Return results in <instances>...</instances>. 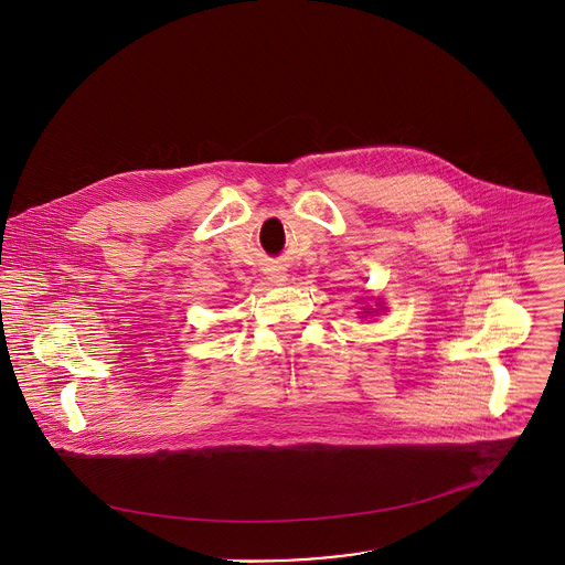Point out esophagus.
Masks as SVG:
<instances>
[{
    "label": "esophagus",
    "instance_id": "esophagus-1",
    "mask_svg": "<svg viewBox=\"0 0 565 565\" xmlns=\"http://www.w3.org/2000/svg\"><path fill=\"white\" fill-rule=\"evenodd\" d=\"M269 280H274V282H285V280H287V274H285L282 269H271V271H269Z\"/></svg>",
    "mask_w": 565,
    "mask_h": 565
}]
</instances>
